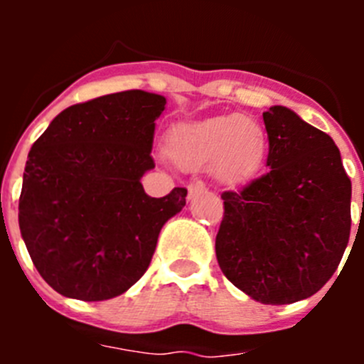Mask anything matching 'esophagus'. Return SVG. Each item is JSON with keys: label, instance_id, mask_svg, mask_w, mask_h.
Segmentation results:
<instances>
[{"label": "esophagus", "instance_id": "34e87169", "mask_svg": "<svg viewBox=\"0 0 364 364\" xmlns=\"http://www.w3.org/2000/svg\"><path fill=\"white\" fill-rule=\"evenodd\" d=\"M188 191H189V198L198 197V195H202V193L205 191V184L202 182V180H195V182H191V184H189Z\"/></svg>", "mask_w": 364, "mask_h": 364}]
</instances>
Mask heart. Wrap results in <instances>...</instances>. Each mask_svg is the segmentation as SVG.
Returning <instances> with one entry per match:
<instances>
[{
	"mask_svg": "<svg viewBox=\"0 0 364 364\" xmlns=\"http://www.w3.org/2000/svg\"><path fill=\"white\" fill-rule=\"evenodd\" d=\"M166 153L182 169L210 166L222 184H240L259 169L266 153V133L250 117L228 114L176 124L166 134Z\"/></svg>",
	"mask_w": 364,
	"mask_h": 364,
	"instance_id": "obj_1",
	"label": "heart"
}]
</instances>
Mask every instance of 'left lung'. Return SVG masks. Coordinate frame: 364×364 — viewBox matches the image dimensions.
Returning <instances> with one entry per match:
<instances>
[{
    "label": "left lung",
    "mask_w": 364,
    "mask_h": 364,
    "mask_svg": "<svg viewBox=\"0 0 364 364\" xmlns=\"http://www.w3.org/2000/svg\"><path fill=\"white\" fill-rule=\"evenodd\" d=\"M268 171L224 191L215 252L228 281L264 304H291L330 281L350 239L352 182L333 140L290 109L262 114Z\"/></svg>",
    "instance_id": "8db88e82"
}]
</instances>
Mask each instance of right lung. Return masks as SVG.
<instances>
[{
  "mask_svg": "<svg viewBox=\"0 0 364 364\" xmlns=\"http://www.w3.org/2000/svg\"><path fill=\"white\" fill-rule=\"evenodd\" d=\"M166 98L124 91L67 107L28 151L19 230L32 262L58 294L107 301L153 259L162 226L186 205V188L146 195L154 120Z\"/></svg>",
  "mask_w": 364,
  "mask_h": 364,
  "instance_id": "1",
  "label": "right lung"
}]
</instances>
